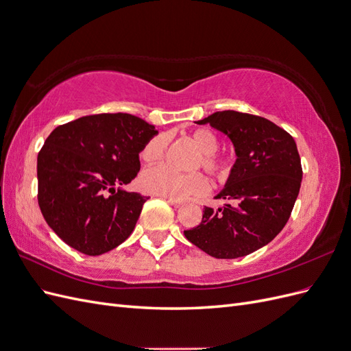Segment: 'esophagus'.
Returning a JSON list of instances; mask_svg holds the SVG:
<instances>
[{"label":"esophagus","mask_w":351,"mask_h":351,"mask_svg":"<svg viewBox=\"0 0 351 351\" xmlns=\"http://www.w3.org/2000/svg\"><path fill=\"white\" fill-rule=\"evenodd\" d=\"M167 200H168V204H169V205H171V206H174V208H180V206H183V204H184V202H183L182 199H174V197H168Z\"/></svg>","instance_id":"1"}]
</instances>
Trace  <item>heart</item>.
Listing matches in <instances>:
<instances>
[{
    "label": "heart",
    "instance_id": "1",
    "mask_svg": "<svg viewBox=\"0 0 351 351\" xmlns=\"http://www.w3.org/2000/svg\"><path fill=\"white\" fill-rule=\"evenodd\" d=\"M190 139L200 152V158L196 159L195 164L196 168L202 167L209 176L215 178H224L230 174V162L215 154L219 141L214 132L209 129H196L190 133ZM167 146L168 137L165 134H156L143 146L141 158L147 164L156 162L165 155ZM141 187L143 192L151 195L184 199L205 193L208 182L200 173L182 174L165 165H158L146 169L141 176Z\"/></svg>",
    "mask_w": 351,
    "mask_h": 351
}]
</instances>
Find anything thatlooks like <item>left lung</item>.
I'll use <instances>...</instances> for the list:
<instances>
[{"instance_id": "left-lung-1", "label": "left lung", "mask_w": 351, "mask_h": 351, "mask_svg": "<svg viewBox=\"0 0 351 351\" xmlns=\"http://www.w3.org/2000/svg\"><path fill=\"white\" fill-rule=\"evenodd\" d=\"M197 124L228 136L237 159L226 187L205 206L202 222L186 239L217 259H236L263 247L289 221L302 184L300 155L293 137L259 115L218 111Z\"/></svg>"}]
</instances>
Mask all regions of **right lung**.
Listing matches in <instances>:
<instances>
[{
  "instance_id": "right-lung-1",
  "label": "right lung",
  "mask_w": 351,
  "mask_h": 351,
  "mask_svg": "<svg viewBox=\"0 0 351 351\" xmlns=\"http://www.w3.org/2000/svg\"><path fill=\"white\" fill-rule=\"evenodd\" d=\"M158 132L124 112L95 114L58 125L38 154V204L56 234L89 256L129 237L149 199L125 192L139 154Z\"/></svg>"
}]
</instances>
